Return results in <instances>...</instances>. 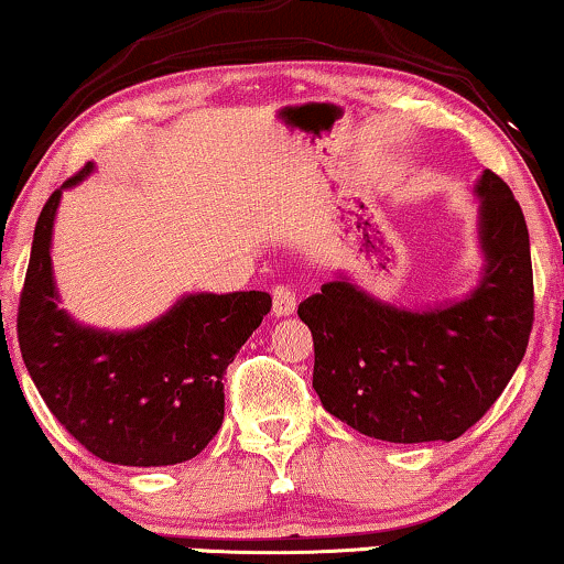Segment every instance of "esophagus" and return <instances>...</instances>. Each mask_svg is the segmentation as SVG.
<instances>
[{"mask_svg": "<svg viewBox=\"0 0 564 564\" xmlns=\"http://www.w3.org/2000/svg\"><path fill=\"white\" fill-rule=\"evenodd\" d=\"M296 312V294L289 286H275L273 289V315L275 317H289Z\"/></svg>", "mask_w": 564, "mask_h": 564, "instance_id": "34e87169", "label": "esophagus"}]
</instances>
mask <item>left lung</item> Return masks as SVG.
<instances>
[{
    "label": "left lung",
    "instance_id": "1",
    "mask_svg": "<svg viewBox=\"0 0 564 564\" xmlns=\"http://www.w3.org/2000/svg\"><path fill=\"white\" fill-rule=\"evenodd\" d=\"M479 286L460 302L401 310L338 275L299 304L315 340L325 411L384 442H451L502 395L533 325V270L523 210L495 171L474 187Z\"/></svg>",
    "mask_w": 564,
    "mask_h": 564
}]
</instances>
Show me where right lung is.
Masks as SVG:
<instances>
[{"label":"right lung","instance_id":"obj_1","mask_svg":"<svg viewBox=\"0 0 564 564\" xmlns=\"http://www.w3.org/2000/svg\"><path fill=\"white\" fill-rule=\"evenodd\" d=\"M35 224L20 294L18 340L35 388L85 451L117 466H174L203 451L224 424V375L273 299L265 291L187 294L166 315L124 333L96 330L59 310L52 229L62 192Z\"/></svg>","mask_w":564,"mask_h":564}]
</instances>
